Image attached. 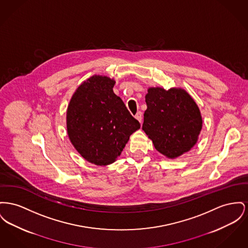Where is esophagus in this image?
<instances>
[{
    "label": "esophagus",
    "instance_id": "34e87169",
    "mask_svg": "<svg viewBox=\"0 0 248 248\" xmlns=\"http://www.w3.org/2000/svg\"><path fill=\"white\" fill-rule=\"evenodd\" d=\"M135 118H136L140 123H141V122H142V113H141L140 111H139V112L135 115Z\"/></svg>",
    "mask_w": 248,
    "mask_h": 248
}]
</instances>
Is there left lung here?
<instances>
[{
	"mask_svg": "<svg viewBox=\"0 0 248 248\" xmlns=\"http://www.w3.org/2000/svg\"><path fill=\"white\" fill-rule=\"evenodd\" d=\"M142 130L155 148L167 158L175 159L197 143L202 128L201 110L182 88L150 87Z\"/></svg>",
	"mask_w": 248,
	"mask_h": 248,
	"instance_id": "left-lung-1",
	"label": "left lung"
}]
</instances>
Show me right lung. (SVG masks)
Masks as SVG:
<instances>
[{
    "mask_svg": "<svg viewBox=\"0 0 248 248\" xmlns=\"http://www.w3.org/2000/svg\"><path fill=\"white\" fill-rule=\"evenodd\" d=\"M114 84L107 76L89 78L76 90L66 110L71 143L85 160L96 166L115 162L129 137L140 128L113 93Z\"/></svg>",
    "mask_w": 248,
    "mask_h": 248,
    "instance_id": "1",
    "label": "right lung"
}]
</instances>
